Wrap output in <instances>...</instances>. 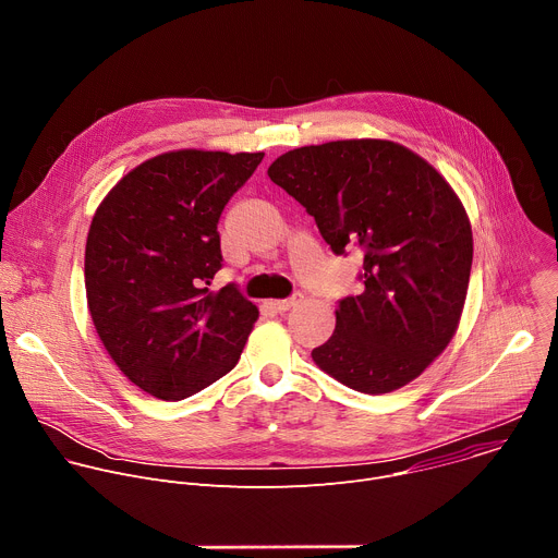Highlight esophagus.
<instances>
[{
  "label": "esophagus",
  "instance_id": "34e87169",
  "mask_svg": "<svg viewBox=\"0 0 558 558\" xmlns=\"http://www.w3.org/2000/svg\"><path fill=\"white\" fill-rule=\"evenodd\" d=\"M293 298H289V300H271V302H267L269 304V308H274L276 313H284V311H289L291 306H293Z\"/></svg>",
  "mask_w": 558,
  "mask_h": 558
}]
</instances>
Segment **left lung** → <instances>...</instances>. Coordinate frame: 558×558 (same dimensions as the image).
<instances>
[{
    "instance_id": "8db88e82",
    "label": "left lung",
    "mask_w": 558,
    "mask_h": 558,
    "mask_svg": "<svg viewBox=\"0 0 558 558\" xmlns=\"http://www.w3.org/2000/svg\"><path fill=\"white\" fill-rule=\"evenodd\" d=\"M267 174L336 256L364 258V291L338 302L313 362L368 395L415 379L452 340L470 280L472 231L452 187L415 151L377 138L298 147Z\"/></svg>"
}]
</instances>
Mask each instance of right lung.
<instances>
[{
    "mask_svg": "<svg viewBox=\"0 0 558 558\" xmlns=\"http://www.w3.org/2000/svg\"><path fill=\"white\" fill-rule=\"evenodd\" d=\"M263 151L179 149L125 174L99 205L86 243L95 329L123 375L177 402L227 375L258 308L238 284L209 291L222 267L218 220Z\"/></svg>",
    "mask_w": 558,
    "mask_h": 558,
    "instance_id": "add662e5",
    "label": "right lung"
}]
</instances>
